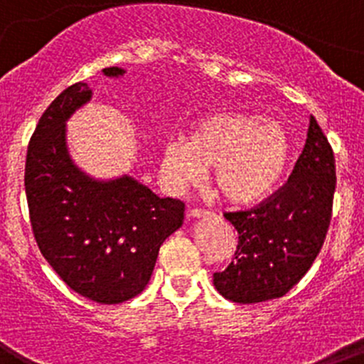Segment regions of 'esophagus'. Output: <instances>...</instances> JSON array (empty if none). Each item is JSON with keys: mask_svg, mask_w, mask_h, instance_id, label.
Segmentation results:
<instances>
[{"mask_svg": "<svg viewBox=\"0 0 364 364\" xmlns=\"http://www.w3.org/2000/svg\"><path fill=\"white\" fill-rule=\"evenodd\" d=\"M206 215H208V212L206 210H203V208H198V206H196V208H190L188 210V218H206Z\"/></svg>", "mask_w": 364, "mask_h": 364, "instance_id": "obj_1", "label": "esophagus"}]
</instances>
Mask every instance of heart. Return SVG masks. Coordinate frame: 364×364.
<instances>
[{"instance_id": "obj_1", "label": "heart", "mask_w": 364, "mask_h": 364, "mask_svg": "<svg viewBox=\"0 0 364 364\" xmlns=\"http://www.w3.org/2000/svg\"><path fill=\"white\" fill-rule=\"evenodd\" d=\"M290 158V137L279 121L247 112H219L198 121L186 141L166 143L161 178L172 192L205 181L214 166V186L227 201L250 205L279 185Z\"/></svg>"}]
</instances>
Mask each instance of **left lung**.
Listing matches in <instances>:
<instances>
[{
    "mask_svg": "<svg viewBox=\"0 0 364 364\" xmlns=\"http://www.w3.org/2000/svg\"><path fill=\"white\" fill-rule=\"evenodd\" d=\"M336 192V159L310 117L306 143L288 181L248 210L225 212L239 234L232 263L214 287L234 303L276 299L296 287L325 243Z\"/></svg>",
    "mask_w": 364,
    "mask_h": 364,
    "instance_id": "obj_1",
    "label": "left lung"
}]
</instances>
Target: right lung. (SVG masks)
<instances>
[{
    "instance_id": "add662e5",
    "label": "right lung",
    "mask_w": 364,
    "mask_h": 364,
    "mask_svg": "<svg viewBox=\"0 0 364 364\" xmlns=\"http://www.w3.org/2000/svg\"><path fill=\"white\" fill-rule=\"evenodd\" d=\"M90 97L87 83L70 85L45 110L28 143L25 192L36 243L55 274L87 299L117 304L143 292L159 247L183 225L185 203L130 176L97 181L72 163L65 123Z\"/></svg>"
}]
</instances>
